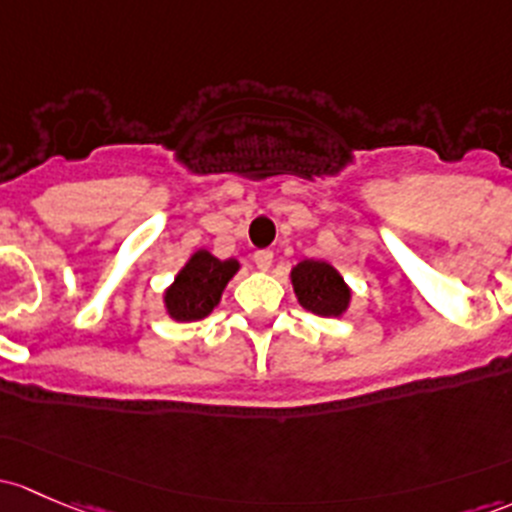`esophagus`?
<instances>
[{
	"instance_id": "obj_1",
	"label": "esophagus",
	"mask_w": 512,
	"mask_h": 512,
	"mask_svg": "<svg viewBox=\"0 0 512 512\" xmlns=\"http://www.w3.org/2000/svg\"><path fill=\"white\" fill-rule=\"evenodd\" d=\"M252 260H255L257 270L267 272V270H270V267H272V260H274V255H272V250H257L255 255H252Z\"/></svg>"
}]
</instances>
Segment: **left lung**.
I'll list each match as a JSON object with an SVG mask.
<instances>
[{
  "instance_id": "left-lung-1",
  "label": "left lung",
  "mask_w": 512,
  "mask_h": 512,
  "mask_svg": "<svg viewBox=\"0 0 512 512\" xmlns=\"http://www.w3.org/2000/svg\"><path fill=\"white\" fill-rule=\"evenodd\" d=\"M294 294L306 311L316 316H341L351 304V289L333 265L304 260L292 270Z\"/></svg>"
}]
</instances>
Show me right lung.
Listing matches in <instances>:
<instances>
[{
	"mask_svg": "<svg viewBox=\"0 0 512 512\" xmlns=\"http://www.w3.org/2000/svg\"><path fill=\"white\" fill-rule=\"evenodd\" d=\"M240 270L238 260H218L208 250H198L176 274L174 284L164 292V306L171 319H206L223 297L225 284Z\"/></svg>",
	"mask_w": 512,
	"mask_h": 512,
	"instance_id": "obj_1",
	"label": "right lung"
}]
</instances>
